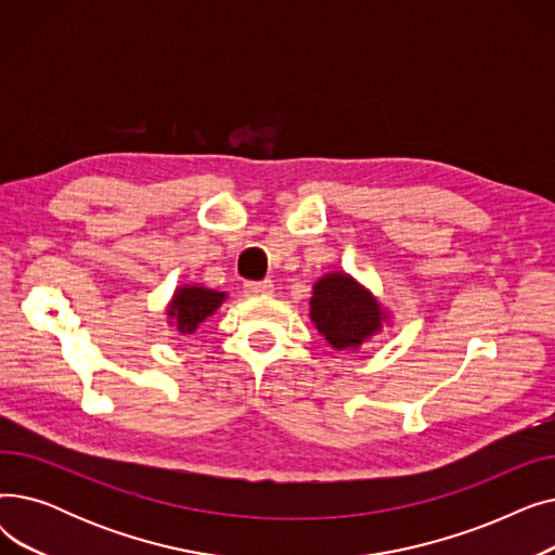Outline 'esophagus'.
Returning <instances> with one entry per match:
<instances>
[{"instance_id":"34e87169","label":"esophagus","mask_w":555,"mask_h":555,"mask_svg":"<svg viewBox=\"0 0 555 555\" xmlns=\"http://www.w3.org/2000/svg\"><path fill=\"white\" fill-rule=\"evenodd\" d=\"M243 287L247 297H262V295H270L274 285L272 281H247Z\"/></svg>"}]
</instances>
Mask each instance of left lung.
I'll use <instances>...</instances> for the list:
<instances>
[{
  "label": "left lung",
  "instance_id": "obj_1",
  "mask_svg": "<svg viewBox=\"0 0 555 555\" xmlns=\"http://www.w3.org/2000/svg\"><path fill=\"white\" fill-rule=\"evenodd\" d=\"M312 289L310 317L333 348H358L380 328V306L351 276L328 274Z\"/></svg>",
  "mask_w": 555,
  "mask_h": 555
}]
</instances>
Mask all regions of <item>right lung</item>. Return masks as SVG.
I'll return each mask as SVG.
<instances>
[{
	"instance_id": "right-lung-1",
	"label": "right lung",
	"mask_w": 555,
	"mask_h": 555,
	"mask_svg": "<svg viewBox=\"0 0 555 555\" xmlns=\"http://www.w3.org/2000/svg\"><path fill=\"white\" fill-rule=\"evenodd\" d=\"M224 295L207 287H180L172 297L168 314L178 322L182 335L193 333L199 322H204L222 304Z\"/></svg>"
}]
</instances>
